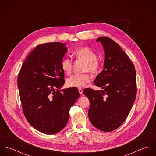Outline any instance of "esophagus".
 I'll return each mask as SVG.
<instances>
[{"instance_id": "1", "label": "esophagus", "mask_w": 156, "mask_h": 156, "mask_svg": "<svg viewBox=\"0 0 156 156\" xmlns=\"http://www.w3.org/2000/svg\"><path fill=\"white\" fill-rule=\"evenodd\" d=\"M79 94H83V90L81 89V88H79Z\"/></svg>"}]
</instances>
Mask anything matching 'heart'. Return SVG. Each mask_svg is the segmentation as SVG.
<instances>
[{
	"label": "heart",
	"instance_id": "heart-1",
	"mask_svg": "<svg viewBox=\"0 0 156 156\" xmlns=\"http://www.w3.org/2000/svg\"><path fill=\"white\" fill-rule=\"evenodd\" d=\"M74 54L77 59L85 62L83 71H89L92 74H96L100 71L101 63L97 59V54L91 48L88 47H82L76 50ZM72 67L73 61L71 59L69 58L62 59L61 68L66 73L70 74ZM90 80L91 78L88 73L74 74L67 79V85L71 88H81L85 87Z\"/></svg>",
	"mask_w": 156,
	"mask_h": 156
}]
</instances>
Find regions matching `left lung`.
Masks as SVG:
<instances>
[{"instance_id":"8db88e82","label":"left lung","mask_w":156,"mask_h":156,"mask_svg":"<svg viewBox=\"0 0 156 156\" xmlns=\"http://www.w3.org/2000/svg\"><path fill=\"white\" fill-rule=\"evenodd\" d=\"M104 48L103 70L94 85L103 90L86 88L83 94L89 100L88 116L92 125L103 132L119 127L127 118L136 97V76L133 64L120 46L111 38L101 37Z\"/></svg>"}]
</instances>
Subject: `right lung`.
Returning a JSON list of instances; mask_svg holds the SVG:
<instances>
[{
	"label": "right lung",
	"instance_id": "1",
	"mask_svg": "<svg viewBox=\"0 0 156 156\" xmlns=\"http://www.w3.org/2000/svg\"><path fill=\"white\" fill-rule=\"evenodd\" d=\"M67 51L61 43L38 45L24 61L18 76L24 116L43 133H57L65 127L69 109L79 97L77 88L59 90L65 83L61 61Z\"/></svg>",
	"mask_w": 156,
	"mask_h": 156
}]
</instances>
